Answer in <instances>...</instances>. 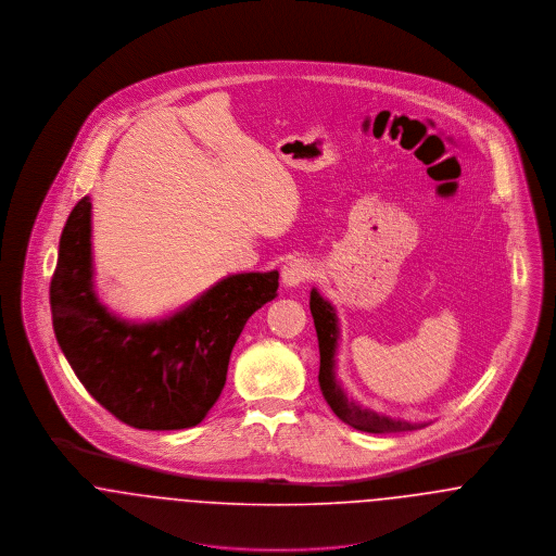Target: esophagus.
I'll return each instance as SVG.
<instances>
[{
    "instance_id": "esophagus-1",
    "label": "esophagus",
    "mask_w": 556,
    "mask_h": 556,
    "mask_svg": "<svg viewBox=\"0 0 556 556\" xmlns=\"http://www.w3.org/2000/svg\"><path fill=\"white\" fill-rule=\"evenodd\" d=\"M311 275H313V266L303 257H294L286 262L281 268V281L286 288H296L305 283Z\"/></svg>"
}]
</instances>
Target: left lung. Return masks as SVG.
I'll return each instance as SVG.
<instances>
[{
  "label": "left lung",
  "instance_id": "obj_1",
  "mask_svg": "<svg viewBox=\"0 0 556 556\" xmlns=\"http://www.w3.org/2000/svg\"><path fill=\"white\" fill-rule=\"evenodd\" d=\"M308 307L313 315L317 343H319V390L337 414L339 420L354 427L356 431L365 432H405L418 431L429 427V422H407L401 418H390L369 407H363L354 399L348 396L345 388L337 379V352H339V317L334 307L313 288L308 296Z\"/></svg>",
  "mask_w": 556,
  "mask_h": 556
}]
</instances>
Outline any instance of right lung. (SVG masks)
I'll return each instance as SVG.
<instances>
[{
	"label": "right lung",
	"instance_id": "right-lung-1",
	"mask_svg": "<svg viewBox=\"0 0 556 556\" xmlns=\"http://www.w3.org/2000/svg\"><path fill=\"white\" fill-rule=\"evenodd\" d=\"M93 275L91 198L85 195L60 239L53 330L87 392L142 431L191 429L206 418L249 317L279 288L277 270L237 273L162 319L131 321L100 303Z\"/></svg>",
	"mask_w": 556,
	"mask_h": 556
}]
</instances>
